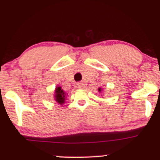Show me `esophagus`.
Listing matches in <instances>:
<instances>
[{
    "label": "esophagus",
    "instance_id": "obj_1",
    "mask_svg": "<svg viewBox=\"0 0 160 160\" xmlns=\"http://www.w3.org/2000/svg\"><path fill=\"white\" fill-rule=\"evenodd\" d=\"M77 87H78L79 88H83L85 87V84L83 82H80V83H77Z\"/></svg>",
    "mask_w": 160,
    "mask_h": 160
}]
</instances>
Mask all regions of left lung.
Segmentation results:
<instances>
[{
  "mask_svg": "<svg viewBox=\"0 0 160 160\" xmlns=\"http://www.w3.org/2000/svg\"><path fill=\"white\" fill-rule=\"evenodd\" d=\"M98 92H99V93H100V92H102V88H98Z\"/></svg>",
  "mask_w": 160,
  "mask_h": 160,
  "instance_id": "obj_1",
  "label": "left lung"
}]
</instances>
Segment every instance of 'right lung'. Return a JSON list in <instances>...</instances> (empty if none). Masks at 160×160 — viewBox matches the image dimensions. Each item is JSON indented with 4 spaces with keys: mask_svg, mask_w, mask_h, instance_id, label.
<instances>
[{
    "mask_svg": "<svg viewBox=\"0 0 160 160\" xmlns=\"http://www.w3.org/2000/svg\"><path fill=\"white\" fill-rule=\"evenodd\" d=\"M67 95H68V93L65 92V91H64L62 88L60 86H57L56 88H55L54 91V100L58 102L60 105H63L65 102V98H67Z\"/></svg>",
    "mask_w": 160,
    "mask_h": 160,
    "instance_id": "1",
    "label": "right lung"
}]
</instances>
